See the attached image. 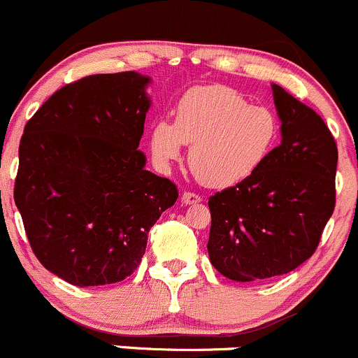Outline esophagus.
<instances>
[{
  "mask_svg": "<svg viewBox=\"0 0 358 358\" xmlns=\"http://www.w3.org/2000/svg\"><path fill=\"white\" fill-rule=\"evenodd\" d=\"M182 201L186 205H194V203H198V201H201V196H200V194L193 193V191H184Z\"/></svg>",
  "mask_w": 358,
  "mask_h": 358,
  "instance_id": "esophagus-1",
  "label": "esophagus"
}]
</instances>
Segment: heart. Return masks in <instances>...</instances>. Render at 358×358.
<instances>
[{"label": "heart", "mask_w": 358, "mask_h": 358, "mask_svg": "<svg viewBox=\"0 0 358 358\" xmlns=\"http://www.w3.org/2000/svg\"><path fill=\"white\" fill-rule=\"evenodd\" d=\"M279 139L271 108L250 105L233 87L208 84L187 90L176 106V120L150 127V150L160 169L178 162L189 145V167L206 186L229 187L252 178Z\"/></svg>", "instance_id": "1"}]
</instances>
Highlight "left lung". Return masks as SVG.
<instances>
[{
	"label": "left lung",
	"instance_id": "1",
	"mask_svg": "<svg viewBox=\"0 0 358 358\" xmlns=\"http://www.w3.org/2000/svg\"><path fill=\"white\" fill-rule=\"evenodd\" d=\"M281 145L246 180L208 198L213 267L239 282L288 274L310 259L336 205L338 146L319 113L278 84Z\"/></svg>",
	"mask_w": 358,
	"mask_h": 358
}]
</instances>
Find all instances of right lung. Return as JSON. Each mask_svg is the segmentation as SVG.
<instances>
[{
	"instance_id": "1",
	"label": "right lung",
	"mask_w": 358,
	"mask_h": 358,
	"mask_svg": "<svg viewBox=\"0 0 358 358\" xmlns=\"http://www.w3.org/2000/svg\"><path fill=\"white\" fill-rule=\"evenodd\" d=\"M148 77L94 73L65 84L25 124L13 198L38 260L79 288L124 281L179 196L138 146Z\"/></svg>"
}]
</instances>
